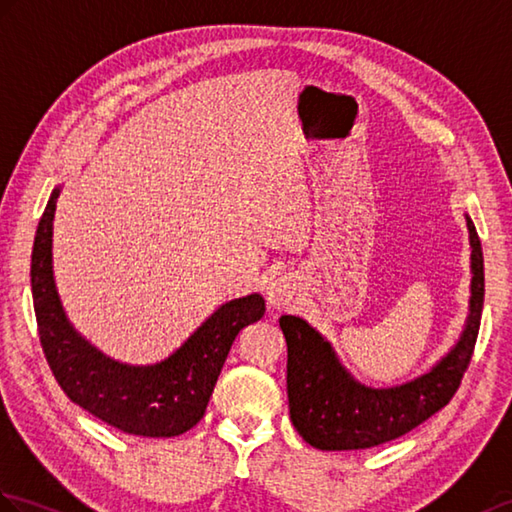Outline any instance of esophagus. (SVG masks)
<instances>
[{
    "label": "esophagus",
    "instance_id": "obj_1",
    "mask_svg": "<svg viewBox=\"0 0 512 512\" xmlns=\"http://www.w3.org/2000/svg\"><path fill=\"white\" fill-rule=\"evenodd\" d=\"M299 283L294 277L281 275L268 285V305L272 310H285L290 307L296 299H299Z\"/></svg>",
    "mask_w": 512,
    "mask_h": 512
}]
</instances>
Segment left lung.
Returning <instances> with one entry per match:
<instances>
[{"instance_id": "obj_1", "label": "left lung", "mask_w": 512, "mask_h": 512, "mask_svg": "<svg viewBox=\"0 0 512 512\" xmlns=\"http://www.w3.org/2000/svg\"><path fill=\"white\" fill-rule=\"evenodd\" d=\"M467 218L471 244V299L460 340L430 371L392 388L360 384L331 344L299 316H281L288 342L290 419L305 443L325 451L368 449L408 434L456 395L478 340L484 305V257Z\"/></svg>"}]
</instances>
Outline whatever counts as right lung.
<instances>
[{
	"label": "right lung",
	"instance_id": "right-lung-1",
	"mask_svg": "<svg viewBox=\"0 0 512 512\" xmlns=\"http://www.w3.org/2000/svg\"><path fill=\"white\" fill-rule=\"evenodd\" d=\"M56 187L32 248V299L39 338L58 386L93 417L135 436H178L202 419L231 344L244 327L264 316L261 294L220 305L170 358L130 366L106 358L67 320L52 270V222Z\"/></svg>",
	"mask_w": 512,
	"mask_h": 512
}]
</instances>
